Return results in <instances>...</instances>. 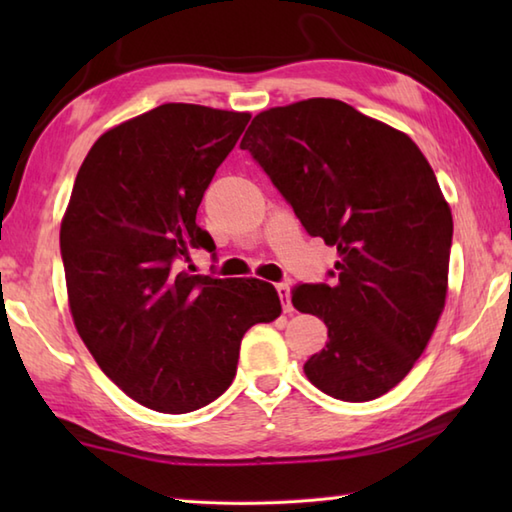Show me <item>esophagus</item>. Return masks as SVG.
Masks as SVG:
<instances>
[{
  "label": "esophagus",
  "instance_id": "34e87169",
  "mask_svg": "<svg viewBox=\"0 0 512 512\" xmlns=\"http://www.w3.org/2000/svg\"><path fill=\"white\" fill-rule=\"evenodd\" d=\"M277 292L281 299V306H284V312L290 314L292 312V303H290V286L288 284H277Z\"/></svg>",
  "mask_w": 512,
  "mask_h": 512
}]
</instances>
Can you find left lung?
<instances>
[{
	"mask_svg": "<svg viewBox=\"0 0 512 512\" xmlns=\"http://www.w3.org/2000/svg\"><path fill=\"white\" fill-rule=\"evenodd\" d=\"M239 147L339 255L334 286L292 292V306L328 325L303 372L345 402L387 394L416 365L447 301L453 217L436 173L405 132L336 99L259 112Z\"/></svg>",
	"mask_w": 512,
	"mask_h": 512,
	"instance_id": "obj_1",
	"label": "left lung"
}]
</instances>
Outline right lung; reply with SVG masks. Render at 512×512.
Listing matches in <instances>:
<instances>
[{
  "label": "right lung",
  "instance_id": "obj_1",
  "mask_svg": "<svg viewBox=\"0 0 512 512\" xmlns=\"http://www.w3.org/2000/svg\"><path fill=\"white\" fill-rule=\"evenodd\" d=\"M248 121L191 103L129 118L92 145L63 213L76 332L105 376L154 411L187 413L224 394L246 330L281 314L273 284L182 268L193 248H215L195 213Z\"/></svg>",
  "mask_w": 512,
  "mask_h": 512
}]
</instances>
